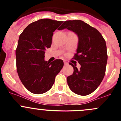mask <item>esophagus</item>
I'll return each mask as SVG.
<instances>
[{"label": "esophagus", "mask_w": 121, "mask_h": 121, "mask_svg": "<svg viewBox=\"0 0 121 121\" xmlns=\"http://www.w3.org/2000/svg\"><path fill=\"white\" fill-rule=\"evenodd\" d=\"M64 65H67V64H68V62L67 61H64Z\"/></svg>", "instance_id": "esophagus-1"}]
</instances>
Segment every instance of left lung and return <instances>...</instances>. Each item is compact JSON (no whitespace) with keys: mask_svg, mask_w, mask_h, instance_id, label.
<instances>
[{"mask_svg":"<svg viewBox=\"0 0 121 121\" xmlns=\"http://www.w3.org/2000/svg\"><path fill=\"white\" fill-rule=\"evenodd\" d=\"M64 29L73 31L78 37L73 59L81 65L78 69L70 63L74 72L67 78L68 86L76 94L87 95L98 88L105 74L108 59L105 40L97 29L82 20L64 22L59 30Z\"/></svg>","mask_w":121,"mask_h":121,"instance_id":"left-lung-1","label":"left lung"}]
</instances>
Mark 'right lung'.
<instances>
[{
	"label": "right lung",
	"mask_w": 121,
	"mask_h": 121,
	"mask_svg": "<svg viewBox=\"0 0 121 121\" xmlns=\"http://www.w3.org/2000/svg\"><path fill=\"white\" fill-rule=\"evenodd\" d=\"M62 23L40 19L30 23L20 35L16 50L17 71L24 86L35 94L48 91L64 65L60 59L52 63L44 60L45 50L51 47L53 32Z\"/></svg>",
	"instance_id": "1"
}]
</instances>
